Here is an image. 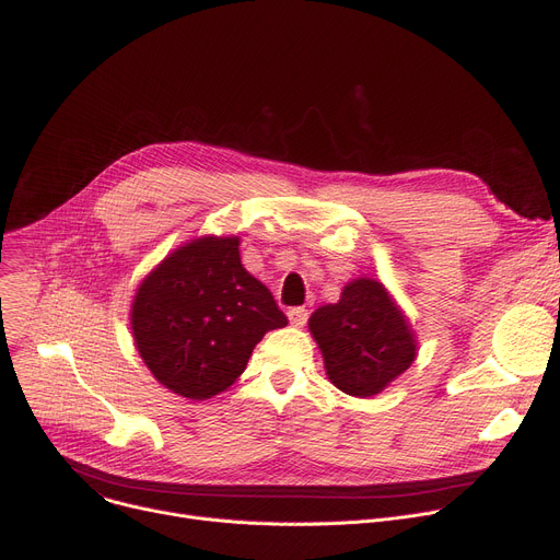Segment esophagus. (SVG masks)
<instances>
[{"label":"esophagus","mask_w":560,"mask_h":560,"mask_svg":"<svg viewBox=\"0 0 560 560\" xmlns=\"http://www.w3.org/2000/svg\"><path fill=\"white\" fill-rule=\"evenodd\" d=\"M288 319H290L292 327H304L308 322V311L306 308H290Z\"/></svg>","instance_id":"obj_1"}]
</instances>
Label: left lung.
Segmentation results:
<instances>
[{
    "label": "left lung",
    "mask_w": 560,
    "mask_h": 560,
    "mask_svg": "<svg viewBox=\"0 0 560 560\" xmlns=\"http://www.w3.org/2000/svg\"><path fill=\"white\" fill-rule=\"evenodd\" d=\"M331 384L351 397L386 390L418 357V336L388 288L370 277L351 279L336 304L308 317Z\"/></svg>",
    "instance_id": "8db88e82"
}]
</instances>
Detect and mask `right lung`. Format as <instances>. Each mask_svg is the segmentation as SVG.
Listing matches in <instances>:
<instances>
[{
	"mask_svg": "<svg viewBox=\"0 0 560 560\" xmlns=\"http://www.w3.org/2000/svg\"><path fill=\"white\" fill-rule=\"evenodd\" d=\"M129 319L142 363L192 401L233 386L262 336L288 325L243 268L238 235H199L170 252L140 281Z\"/></svg>",
	"mask_w": 560,
	"mask_h": 560,
	"instance_id": "1",
	"label": "right lung"
}]
</instances>
